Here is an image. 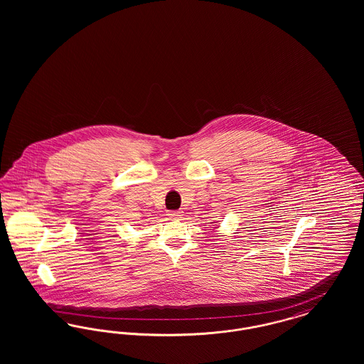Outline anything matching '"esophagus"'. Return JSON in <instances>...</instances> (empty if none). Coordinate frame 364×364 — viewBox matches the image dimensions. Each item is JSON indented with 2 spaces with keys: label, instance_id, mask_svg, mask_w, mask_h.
I'll list each match as a JSON object with an SVG mask.
<instances>
[{
  "label": "esophagus",
  "instance_id": "esophagus-1",
  "mask_svg": "<svg viewBox=\"0 0 364 364\" xmlns=\"http://www.w3.org/2000/svg\"><path fill=\"white\" fill-rule=\"evenodd\" d=\"M168 215H169L171 218H180V217H181V213H180V211H169Z\"/></svg>",
  "mask_w": 364,
  "mask_h": 364
}]
</instances>
